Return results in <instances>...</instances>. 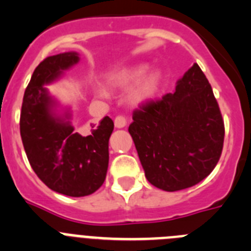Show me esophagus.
I'll list each match as a JSON object with an SVG mask.
<instances>
[{
  "mask_svg": "<svg viewBox=\"0 0 251 251\" xmlns=\"http://www.w3.org/2000/svg\"><path fill=\"white\" fill-rule=\"evenodd\" d=\"M114 124H115V127L117 128H123L127 126V117L123 114H119L115 117L114 119Z\"/></svg>",
  "mask_w": 251,
  "mask_h": 251,
  "instance_id": "obj_1",
  "label": "esophagus"
}]
</instances>
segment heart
Wrapping results in <instances>:
<instances>
[{"instance_id":"heart-1","label":"heart","mask_w":251,"mask_h":251,"mask_svg":"<svg viewBox=\"0 0 251 251\" xmlns=\"http://www.w3.org/2000/svg\"><path fill=\"white\" fill-rule=\"evenodd\" d=\"M148 68L146 65L132 66V68L122 69V70L113 73L109 75L108 80H109L110 85L114 88H119V89H128L139 82L138 86L133 90L132 100L134 103H143L156 95V93L158 92L159 84H161V75L158 73H153L143 79V77L146 76ZM97 93L100 97L108 95V92L104 88H98Z\"/></svg>"}]
</instances>
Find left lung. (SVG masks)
Masks as SVG:
<instances>
[{
  "mask_svg": "<svg viewBox=\"0 0 251 251\" xmlns=\"http://www.w3.org/2000/svg\"><path fill=\"white\" fill-rule=\"evenodd\" d=\"M130 136L146 178L165 191L192 187L220 159L225 126L207 77L197 64L174 94L150 99L133 112Z\"/></svg>",
  "mask_w": 251,
  "mask_h": 251,
  "instance_id": "left-lung-1",
  "label": "left lung"
}]
</instances>
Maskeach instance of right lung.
Wrapping results in <instances>:
<instances>
[{"mask_svg":"<svg viewBox=\"0 0 251 251\" xmlns=\"http://www.w3.org/2000/svg\"><path fill=\"white\" fill-rule=\"evenodd\" d=\"M77 61L75 52L44 59L26 88L20 115L22 145L34 172L52 191L73 197L93 194L103 185L114 128L105 117L98 126L90 123V133L81 136L68 122L51 114L52 100L43 85Z\"/></svg>","mask_w":251,"mask_h":251,"instance_id":"1","label":"right lung"}]
</instances>
